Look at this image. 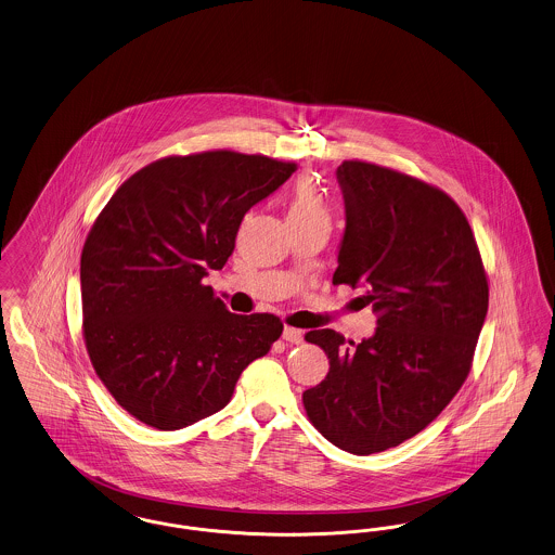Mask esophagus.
I'll return each mask as SVG.
<instances>
[{"label": "esophagus", "mask_w": 555, "mask_h": 555, "mask_svg": "<svg viewBox=\"0 0 555 555\" xmlns=\"http://www.w3.org/2000/svg\"><path fill=\"white\" fill-rule=\"evenodd\" d=\"M282 338L289 341V344H300L305 336H302V332L300 330H294V327H284V334H282Z\"/></svg>", "instance_id": "obj_1"}]
</instances>
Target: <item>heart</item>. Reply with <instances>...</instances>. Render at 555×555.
Here are the masks:
<instances>
[{"label":"heart","instance_id":"b5f03b06","mask_svg":"<svg viewBox=\"0 0 555 555\" xmlns=\"http://www.w3.org/2000/svg\"><path fill=\"white\" fill-rule=\"evenodd\" d=\"M330 221V207L325 196L314 186V182L302 178L288 194V223Z\"/></svg>","mask_w":555,"mask_h":555}]
</instances>
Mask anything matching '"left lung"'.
Segmentation results:
<instances>
[{
  "instance_id": "left-lung-1",
  "label": "left lung",
  "mask_w": 555,
  "mask_h": 555,
  "mask_svg": "<svg viewBox=\"0 0 555 555\" xmlns=\"http://www.w3.org/2000/svg\"><path fill=\"white\" fill-rule=\"evenodd\" d=\"M336 176L346 230L334 284L364 288L377 330L361 344L334 330L309 332L330 373L302 404L327 441L366 456L423 431L459 393L489 286L468 219L443 191L359 159Z\"/></svg>"
}]
</instances>
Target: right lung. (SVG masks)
<instances>
[{
    "label": "right lung",
    "mask_w": 555,
    "mask_h": 555,
    "mask_svg": "<svg viewBox=\"0 0 555 555\" xmlns=\"http://www.w3.org/2000/svg\"><path fill=\"white\" fill-rule=\"evenodd\" d=\"M294 169L225 149L171 155L132 173L96 217L80 257L82 334L96 377L141 423L173 431L223 409L282 336L275 314L230 313L203 280Z\"/></svg>",
    "instance_id": "obj_1"
}]
</instances>
